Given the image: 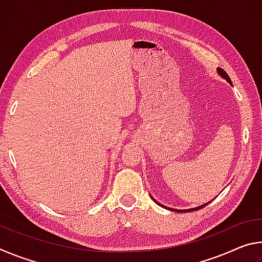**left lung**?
I'll use <instances>...</instances> for the list:
<instances>
[{
  "mask_svg": "<svg viewBox=\"0 0 262 262\" xmlns=\"http://www.w3.org/2000/svg\"><path fill=\"white\" fill-rule=\"evenodd\" d=\"M217 72H219V74L221 75V76L222 77H224L225 79H227V81L230 83V84H231L232 82H231V79H230V77H229V75L227 74V73H225V70H223V69H222V68H219V69H217ZM152 200H154V199H152ZM155 201V200H154ZM208 203H209V202H208ZM208 203H206V205H203V206H201V207H196V208H192V209H187V210H178V209H174V211H178V212H188V211H194V210H199V209H201V208H203V207H205V206H207L208 205ZM162 206V205H161ZM162 207H164V206H162ZM168 209H170V208H168ZM172 210V209H171Z\"/></svg>",
  "mask_w": 262,
  "mask_h": 262,
  "instance_id": "8db88e82",
  "label": "left lung"
}]
</instances>
